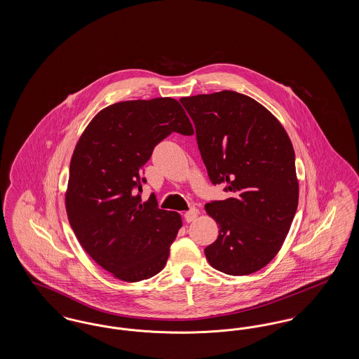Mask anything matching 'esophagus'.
<instances>
[{"label": "esophagus", "mask_w": 359, "mask_h": 359, "mask_svg": "<svg viewBox=\"0 0 359 359\" xmlns=\"http://www.w3.org/2000/svg\"><path fill=\"white\" fill-rule=\"evenodd\" d=\"M198 214H199V211L196 210V208H191L189 211H187L186 214H184V218H186V221L188 223L194 222L196 218H198Z\"/></svg>", "instance_id": "1"}]
</instances>
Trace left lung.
<instances>
[{"mask_svg": "<svg viewBox=\"0 0 359 359\" xmlns=\"http://www.w3.org/2000/svg\"><path fill=\"white\" fill-rule=\"evenodd\" d=\"M180 102L195 123L210 180L230 192L205 205L219 224L205 258L223 273H255L280 252L299 205L290 136L265 106L231 90Z\"/></svg>", "mask_w": 359, "mask_h": 359, "instance_id": "1", "label": "left lung"}]
</instances>
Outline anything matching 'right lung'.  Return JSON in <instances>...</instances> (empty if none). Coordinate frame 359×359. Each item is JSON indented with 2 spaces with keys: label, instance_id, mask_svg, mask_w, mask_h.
<instances>
[{
  "label": "right lung",
  "instance_id": "right-lung-1",
  "mask_svg": "<svg viewBox=\"0 0 359 359\" xmlns=\"http://www.w3.org/2000/svg\"><path fill=\"white\" fill-rule=\"evenodd\" d=\"M172 132L194 135L173 98L113 103L90 121L71 157L65 199L69 224L86 253L126 283L151 278L165 266L183 224L179 212L160 210L154 196L141 203L135 192L154 147Z\"/></svg>",
  "mask_w": 359,
  "mask_h": 359
}]
</instances>
